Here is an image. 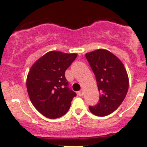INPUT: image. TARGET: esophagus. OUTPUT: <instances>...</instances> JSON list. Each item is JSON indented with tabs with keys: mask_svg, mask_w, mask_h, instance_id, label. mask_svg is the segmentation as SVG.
Masks as SVG:
<instances>
[{
	"mask_svg": "<svg viewBox=\"0 0 147 147\" xmlns=\"http://www.w3.org/2000/svg\"><path fill=\"white\" fill-rule=\"evenodd\" d=\"M78 95H79V96H83V95H84V91H83V90H81L80 91L78 92Z\"/></svg>",
	"mask_w": 147,
	"mask_h": 147,
	"instance_id": "34e87169",
	"label": "esophagus"
}]
</instances>
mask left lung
Here are the masks:
<instances>
[{"label": "left lung", "instance_id": "8db88e82", "mask_svg": "<svg viewBox=\"0 0 147 147\" xmlns=\"http://www.w3.org/2000/svg\"><path fill=\"white\" fill-rule=\"evenodd\" d=\"M85 56L95 75L100 92L98 103L89 109L96 116H107L119 107L127 95V70L121 60L109 50L98 49L86 53Z\"/></svg>", "mask_w": 147, "mask_h": 147}]
</instances>
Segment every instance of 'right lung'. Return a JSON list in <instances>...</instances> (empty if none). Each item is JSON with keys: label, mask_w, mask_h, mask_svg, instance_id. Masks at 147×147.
I'll return each mask as SVG.
<instances>
[{"label": "right lung", "mask_w": 147, "mask_h": 147, "mask_svg": "<svg viewBox=\"0 0 147 147\" xmlns=\"http://www.w3.org/2000/svg\"><path fill=\"white\" fill-rule=\"evenodd\" d=\"M78 56L76 53L50 51L30 67L26 86L28 96L35 109L49 119L63 116L76 96L69 90L65 72Z\"/></svg>", "instance_id": "add662e5"}]
</instances>
